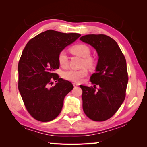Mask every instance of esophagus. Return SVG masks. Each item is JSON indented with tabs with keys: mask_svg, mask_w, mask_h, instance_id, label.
<instances>
[{
	"mask_svg": "<svg viewBox=\"0 0 147 147\" xmlns=\"http://www.w3.org/2000/svg\"><path fill=\"white\" fill-rule=\"evenodd\" d=\"M73 84L74 87H77V86H79V84H77V83H73Z\"/></svg>",
	"mask_w": 147,
	"mask_h": 147,
	"instance_id": "obj_1",
	"label": "esophagus"
}]
</instances>
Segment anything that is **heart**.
<instances>
[{"label":"heart","instance_id":"1","mask_svg":"<svg viewBox=\"0 0 147 147\" xmlns=\"http://www.w3.org/2000/svg\"><path fill=\"white\" fill-rule=\"evenodd\" d=\"M72 53L83 57L82 66H88L89 67H93L94 61L93 58L90 56L91 49L86 44L79 43L75 45L70 49ZM58 61L60 66L63 68H67L69 65V58L67 53L64 51H61L58 56ZM88 73V69L86 67L80 69H69L65 71L63 73V77L67 80L80 82L82 79L87 76Z\"/></svg>","mask_w":147,"mask_h":147}]
</instances>
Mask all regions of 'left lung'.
<instances>
[{
	"label": "left lung",
	"instance_id": "left-lung-1",
	"mask_svg": "<svg viewBox=\"0 0 147 147\" xmlns=\"http://www.w3.org/2000/svg\"><path fill=\"white\" fill-rule=\"evenodd\" d=\"M80 39L93 46L99 57L96 73L90 77L93 87L80 86L83 110L91 120L106 121L117 111L126 97L128 75L125 57L116 41L106 35L89 34Z\"/></svg>",
	"mask_w": 147,
	"mask_h": 147
}]
</instances>
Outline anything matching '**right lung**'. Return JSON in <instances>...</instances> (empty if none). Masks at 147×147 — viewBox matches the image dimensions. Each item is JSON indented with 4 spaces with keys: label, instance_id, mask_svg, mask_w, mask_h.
I'll return each mask as SVG.
<instances>
[{
    "label": "right lung",
    "instance_id": "right-lung-1",
    "mask_svg": "<svg viewBox=\"0 0 147 147\" xmlns=\"http://www.w3.org/2000/svg\"><path fill=\"white\" fill-rule=\"evenodd\" d=\"M81 35L49 30L31 39L18 63V89L26 110L32 117L49 122L58 116L65 96L73 89L70 82L54 73L59 53ZM57 83L51 86L53 81Z\"/></svg>",
    "mask_w": 147,
    "mask_h": 147
}]
</instances>
